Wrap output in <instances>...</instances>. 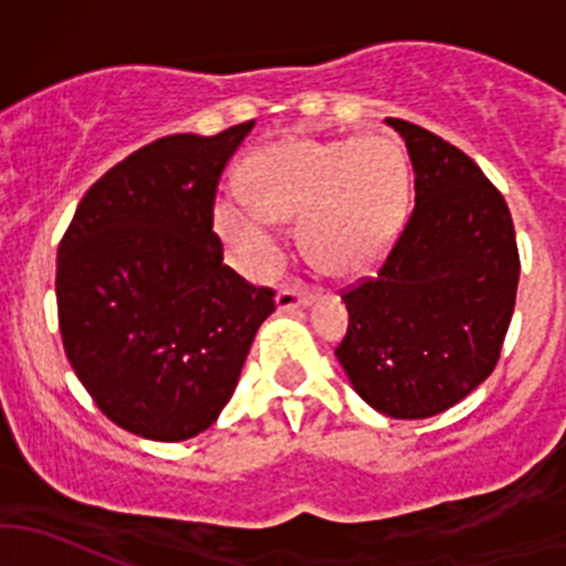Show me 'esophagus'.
<instances>
[{
	"label": "esophagus",
	"mask_w": 566,
	"mask_h": 566,
	"mask_svg": "<svg viewBox=\"0 0 566 566\" xmlns=\"http://www.w3.org/2000/svg\"><path fill=\"white\" fill-rule=\"evenodd\" d=\"M312 304V290L306 287H282L276 295V310L279 312H290V310H298V306H310Z\"/></svg>",
	"instance_id": "obj_1"
}]
</instances>
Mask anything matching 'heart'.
I'll return each mask as SVG.
<instances>
[{
  "instance_id": "b5f03b06",
  "label": "heart",
  "mask_w": 566,
  "mask_h": 566,
  "mask_svg": "<svg viewBox=\"0 0 566 566\" xmlns=\"http://www.w3.org/2000/svg\"><path fill=\"white\" fill-rule=\"evenodd\" d=\"M249 186L224 188L216 230L249 271L282 254L279 219L301 216V243L319 271L358 276L378 265L405 221L410 167L389 134L293 139L249 164Z\"/></svg>"
}]
</instances>
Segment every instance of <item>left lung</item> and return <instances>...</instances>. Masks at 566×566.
Segmentation results:
<instances>
[{
	"label": "left lung",
	"instance_id": "left-lung-1",
	"mask_svg": "<svg viewBox=\"0 0 566 566\" xmlns=\"http://www.w3.org/2000/svg\"><path fill=\"white\" fill-rule=\"evenodd\" d=\"M386 123L408 147L416 205L378 273L342 295L336 358L378 413L430 419L499 364L521 256L504 197L465 153L421 125Z\"/></svg>",
	"mask_w": 566,
	"mask_h": 566
}]
</instances>
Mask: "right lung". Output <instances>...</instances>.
<instances>
[{"label":"right lung","mask_w":566,"mask_h":566,"mask_svg":"<svg viewBox=\"0 0 566 566\" xmlns=\"http://www.w3.org/2000/svg\"><path fill=\"white\" fill-rule=\"evenodd\" d=\"M251 123L175 134L130 153L84 193L56 251L67 361L106 419L186 441L219 419L262 319L276 310L224 265L219 177Z\"/></svg>","instance_id":"add662e5"}]
</instances>
